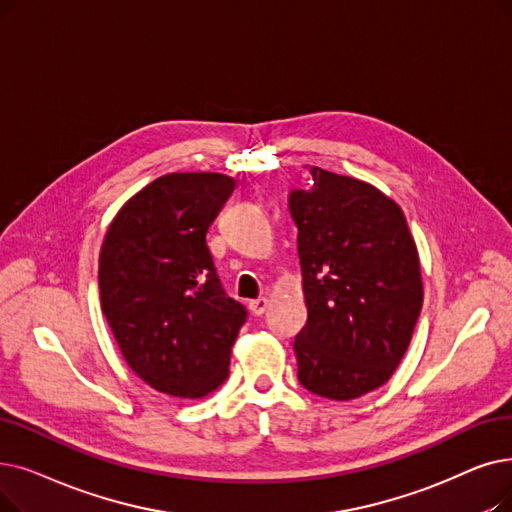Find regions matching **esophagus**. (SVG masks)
<instances>
[{
	"mask_svg": "<svg viewBox=\"0 0 512 512\" xmlns=\"http://www.w3.org/2000/svg\"><path fill=\"white\" fill-rule=\"evenodd\" d=\"M268 305H270V301L265 299V297H259V299H255V301L249 303V307H251V311H253L255 316H263L265 309H268Z\"/></svg>",
	"mask_w": 512,
	"mask_h": 512,
	"instance_id": "esophagus-1",
	"label": "esophagus"
}]
</instances>
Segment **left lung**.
Returning <instances> with one entry per match:
<instances>
[{
	"mask_svg": "<svg viewBox=\"0 0 512 512\" xmlns=\"http://www.w3.org/2000/svg\"><path fill=\"white\" fill-rule=\"evenodd\" d=\"M291 190L307 324L295 337L299 383L347 402L385 385L402 362L422 307L406 217L374 186L311 167Z\"/></svg>",
	"mask_w": 512,
	"mask_h": 512,
	"instance_id": "obj_1",
	"label": "left lung"
}]
</instances>
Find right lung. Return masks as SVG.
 Listing matches in <instances>:
<instances>
[{
    "label": "right lung",
    "instance_id": "1",
    "mask_svg": "<svg viewBox=\"0 0 512 512\" xmlns=\"http://www.w3.org/2000/svg\"><path fill=\"white\" fill-rule=\"evenodd\" d=\"M221 173H167L123 205L100 251V301L125 362L173 397L228 379L249 311L217 276L207 230L234 190Z\"/></svg>",
    "mask_w": 512,
    "mask_h": 512
}]
</instances>
